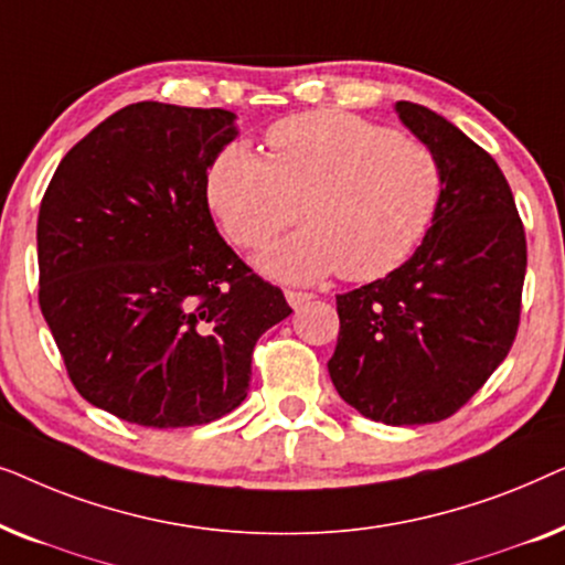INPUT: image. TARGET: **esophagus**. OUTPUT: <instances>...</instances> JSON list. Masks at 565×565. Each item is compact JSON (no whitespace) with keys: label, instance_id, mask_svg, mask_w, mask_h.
Returning a JSON list of instances; mask_svg holds the SVG:
<instances>
[{"label":"esophagus","instance_id":"obj_1","mask_svg":"<svg viewBox=\"0 0 565 565\" xmlns=\"http://www.w3.org/2000/svg\"><path fill=\"white\" fill-rule=\"evenodd\" d=\"M285 298H288V303L292 308H300L306 306L308 300H313V292H306V290H285Z\"/></svg>","mask_w":565,"mask_h":565}]
</instances>
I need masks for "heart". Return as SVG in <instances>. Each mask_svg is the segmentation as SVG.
<instances>
[{
  "label": "heart",
  "instance_id": "obj_1",
  "mask_svg": "<svg viewBox=\"0 0 565 565\" xmlns=\"http://www.w3.org/2000/svg\"><path fill=\"white\" fill-rule=\"evenodd\" d=\"M267 159L231 143L207 169V205L242 249H259L300 218L308 228L259 265L290 282L334 273L367 282L404 265L443 192L427 143L339 110H311L267 130Z\"/></svg>",
  "mask_w": 565,
  "mask_h": 565
}]
</instances>
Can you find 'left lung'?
<instances>
[{"label":"left lung","instance_id":"left-lung-1","mask_svg":"<svg viewBox=\"0 0 565 565\" xmlns=\"http://www.w3.org/2000/svg\"><path fill=\"white\" fill-rule=\"evenodd\" d=\"M396 110L435 151L443 192L412 259L337 296L329 375L362 416L412 427L466 406L512 350L527 242L491 153L429 107L396 103Z\"/></svg>","mask_w":565,"mask_h":565}]
</instances>
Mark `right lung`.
I'll list each match as a JSON object with an SVG mask.
<instances>
[{"mask_svg":"<svg viewBox=\"0 0 565 565\" xmlns=\"http://www.w3.org/2000/svg\"><path fill=\"white\" fill-rule=\"evenodd\" d=\"M234 118L122 107L61 159L43 195L41 311L74 388L130 424L198 427L234 412L254 344L292 313L207 207V169Z\"/></svg>","mask_w":565,"mask_h":565,"instance_id":"right-lung-1","label":"right lung"}]
</instances>
